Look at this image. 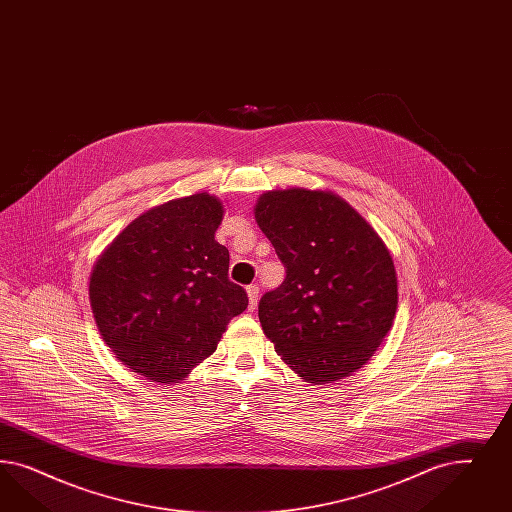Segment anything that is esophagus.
I'll list each match as a JSON object with an SVG mask.
<instances>
[{
    "label": "esophagus",
    "mask_w": 512,
    "mask_h": 512,
    "mask_svg": "<svg viewBox=\"0 0 512 512\" xmlns=\"http://www.w3.org/2000/svg\"><path fill=\"white\" fill-rule=\"evenodd\" d=\"M248 298H249V310H255L257 308V302H259V285L251 283L248 285Z\"/></svg>",
    "instance_id": "obj_1"
}]
</instances>
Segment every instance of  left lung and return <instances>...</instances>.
I'll use <instances>...</instances> for the list:
<instances>
[{"instance_id": "8db88e82", "label": "left lung", "mask_w": 512, "mask_h": 512, "mask_svg": "<svg viewBox=\"0 0 512 512\" xmlns=\"http://www.w3.org/2000/svg\"><path fill=\"white\" fill-rule=\"evenodd\" d=\"M255 219L285 266L259 321L279 357L313 385L351 375L387 336L398 279L387 246L338 195L268 191Z\"/></svg>"}]
</instances>
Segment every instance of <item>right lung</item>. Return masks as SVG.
<instances>
[{"label":"right lung","instance_id":"obj_1","mask_svg":"<svg viewBox=\"0 0 512 512\" xmlns=\"http://www.w3.org/2000/svg\"><path fill=\"white\" fill-rule=\"evenodd\" d=\"M223 206L208 193L165 202L129 223L93 268L90 302L112 353L131 370L172 383L216 351L248 308L216 242Z\"/></svg>","mask_w":512,"mask_h":512}]
</instances>
